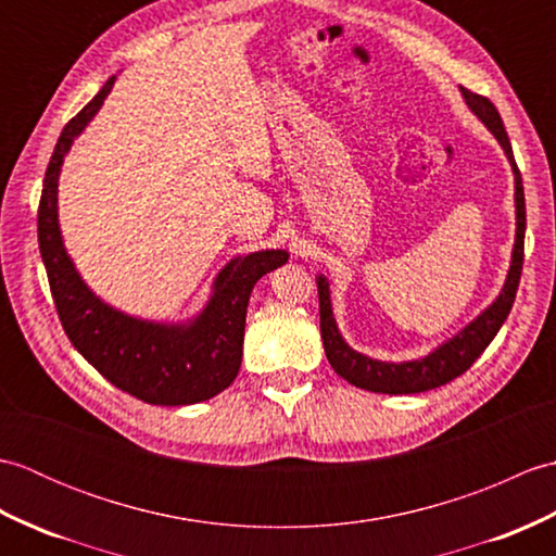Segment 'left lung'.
Wrapping results in <instances>:
<instances>
[{"mask_svg":"<svg viewBox=\"0 0 556 556\" xmlns=\"http://www.w3.org/2000/svg\"><path fill=\"white\" fill-rule=\"evenodd\" d=\"M460 96H464L466 104L470 108L478 119L485 124L492 136L500 140L504 148L506 157L511 162L514 172V200H516V241H514V253H511V265L509 275L502 287V293L490 308L482 311L473 323L466 325L456 337L444 341L442 346H437L432 353L418 361H404V363H387V361H375L363 356V353L353 351L344 337H341L334 313H332V301H329V285L327 279L320 275L317 277V296H320V332H323V344L327 361L332 365L334 372L344 377L346 382L356 384L361 389H368V392L377 394H418L428 392V389L442 387L446 382L456 380L458 375H464L470 365H473L480 353L490 346V341L497 337L500 327L504 325L506 315L511 313V305L518 291V281H521V269H523V239H526V198H523V181L521 172L516 167L514 150L509 143V136L504 131L502 116L497 108L482 96H476L466 88H460Z\"/></svg>","mask_w":556,"mask_h":556,"instance_id":"1","label":"left lung"}]
</instances>
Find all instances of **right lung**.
Wrapping results in <instances>:
<instances>
[{"label": "right lung", "instance_id": "obj_1", "mask_svg": "<svg viewBox=\"0 0 556 556\" xmlns=\"http://www.w3.org/2000/svg\"><path fill=\"white\" fill-rule=\"evenodd\" d=\"M114 76L71 119L47 164L38 243L59 320L71 344L104 380L146 404L188 406L224 392L239 375L248 299L255 281L289 260L287 251L239 255L222 267L207 305L193 320L167 325L112 308L80 279L68 257L56 215L59 172L76 136L110 96Z\"/></svg>", "mask_w": 556, "mask_h": 556}]
</instances>
